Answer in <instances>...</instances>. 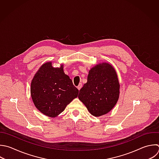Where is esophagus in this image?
I'll use <instances>...</instances> for the list:
<instances>
[{"label": "esophagus", "mask_w": 159, "mask_h": 159, "mask_svg": "<svg viewBox=\"0 0 159 159\" xmlns=\"http://www.w3.org/2000/svg\"><path fill=\"white\" fill-rule=\"evenodd\" d=\"M81 87H82V83H80L79 85L77 86V88H78V90H80L81 88Z\"/></svg>", "instance_id": "34e87169"}]
</instances>
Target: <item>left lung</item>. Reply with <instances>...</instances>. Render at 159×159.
Returning <instances> with one entry per match:
<instances>
[{
	"label": "left lung",
	"instance_id": "1",
	"mask_svg": "<svg viewBox=\"0 0 159 159\" xmlns=\"http://www.w3.org/2000/svg\"><path fill=\"white\" fill-rule=\"evenodd\" d=\"M119 87L114 67L107 63H99L89 70L78 98L93 116L99 117L108 113L116 104Z\"/></svg>",
	"mask_w": 159,
	"mask_h": 159
}]
</instances>
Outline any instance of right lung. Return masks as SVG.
<instances>
[{"label": "right lung", "mask_w": 159, "mask_h": 159, "mask_svg": "<svg viewBox=\"0 0 159 159\" xmlns=\"http://www.w3.org/2000/svg\"><path fill=\"white\" fill-rule=\"evenodd\" d=\"M63 66L61 65L60 68H54L52 62L45 63L31 83V96L35 107L50 117L62 112L79 93L70 77L65 74Z\"/></svg>", "instance_id": "obj_1"}]
</instances>
